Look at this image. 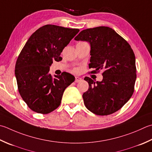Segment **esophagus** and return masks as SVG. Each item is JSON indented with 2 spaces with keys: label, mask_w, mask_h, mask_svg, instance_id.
Segmentation results:
<instances>
[{
  "label": "esophagus",
  "mask_w": 152,
  "mask_h": 152,
  "mask_svg": "<svg viewBox=\"0 0 152 152\" xmlns=\"http://www.w3.org/2000/svg\"><path fill=\"white\" fill-rule=\"evenodd\" d=\"M82 80V79L81 78H80V77L76 76V78H75V82H76V83H78V82H81Z\"/></svg>",
  "instance_id": "obj_1"
}]
</instances>
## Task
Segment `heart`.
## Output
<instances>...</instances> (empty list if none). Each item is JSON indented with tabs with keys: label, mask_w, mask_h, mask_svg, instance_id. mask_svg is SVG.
<instances>
[{
	"label": "heart",
	"mask_w": 152,
	"mask_h": 152,
	"mask_svg": "<svg viewBox=\"0 0 152 152\" xmlns=\"http://www.w3.org/2000/svg\"><path fill=\"white\" fill-rule=\"evenodd\" d=\"M78 69H75V70H74V72H78Z\"/></svg>",
	"instance_id": "heart-1"
}]
</instances>
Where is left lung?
Wrapping results in <instances>:
<instances>
[{"instance_id": "obj_1", "label": "left lung", "mask_w": 152, "mask_h": 152, "mask_svg": "<svg viewBox=\"0 0 152 152\" xmlns=\"http://www.w3.org/2000/svg\"><path fill=\"white\" fill-rule=\"evenodd\" d=\"M90 43L91 74L103 71L102 82L89 77V88L83 94L84 105L97 115H108L123 107L134 91L135 55L129 43L114 29L99 26L84 29L74 38Z\"/></svg>"}]
</instances>
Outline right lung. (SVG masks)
<instances>
[{
	"label": "right lung",
	"instance_id": "right-lung-1",
	"mask_svg": "<svg viewBox=\"0 0 152 152\" xmlns=\"http://www.w3.org/2000/svg\"><path fill=\"white\" fill-rule=\"evenodd\" d=\"M79 31L43 26L31 35L21 50L15 75L20 96L33 111L48 114L54 111L60 105L65 89L75 80L66 72L55 78L49 72L53 61H62V50Z\"/></svg>",
	"mask_w": 152,
	"mask_h": 152
}]
</instances>
